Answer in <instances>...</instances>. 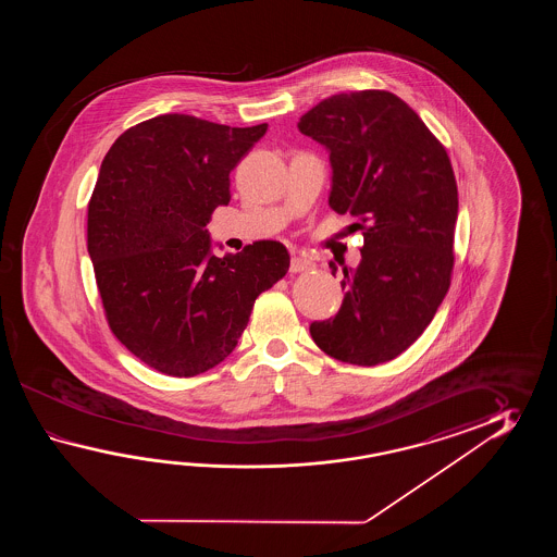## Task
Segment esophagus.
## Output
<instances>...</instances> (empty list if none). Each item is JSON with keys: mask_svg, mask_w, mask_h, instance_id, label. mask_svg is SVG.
Segmentation results:
<instances>
[{"mask_svg": "<svg viewBox=\"0 0 557 557\" xmlns=\"http://www.w3.org/2000/svg\"><path fill=\"white\" fill-rule=\"evenodd\" d=\"M314 264L307 257H293L290 259V273H307Z\"/></svg>", "mask_w": 557, "mask_h": 557, "instance_id": "obj_1", "label": "esophagus"}]
</instances>
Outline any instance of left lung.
Segmentation results:
<instances>
[{
  "mask_svg": "<svg viewBox=\"0 0 557 557\" xmlns=\"http://www.w3.org/2000/svg\"><path fill=\"white\" fill-rule=\"evenodd\" d=\"M331 159L329 205L364 235L344 267L336 317L310 336L326 355L376 367L426 331L450 288L458 187L450 159L412 107L388 91L332 95L298 121ZM332 274L336 264L331 261Z\"/></svg>",
  "mask_w": 557,
  "mask_h": 557,
  "instance_id": "obj_1",
  "label": "left lung"
}]
</instances>
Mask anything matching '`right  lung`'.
<instances>
[{"label": "right lung", "instance_id": "obj_1", "mask_svg": "<svg viewBox=\"0 0 557 557\" xmlns=\"http://www.w3.org/2000/svg\"><path fill=\"white\" fill-rule=\"evenodd\" d=\"M267 127L159 115L125 131L101 163L87 213L97 288L113 334L163 374L187 379L223 362L257 296L288 271L281 243L219 259L223 245L205 228Z\"/></svg>", "mask_w": 557, "mask_h": 557}]
</instances>
